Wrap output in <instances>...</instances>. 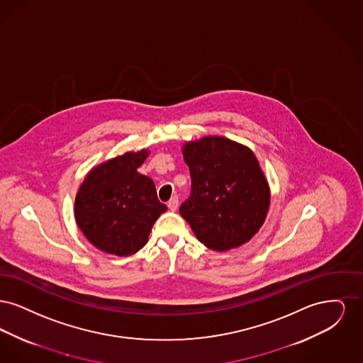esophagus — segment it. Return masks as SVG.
Wrapping results in <instances>:
<instances>
[{
  "label": "esophagus",
  "instance_id": "obj_1",
  "mask_svg": "<svg viewBox=\"0 0 363 363\" xmlns=\"http://www.w3.org/2000/svg\"><path fill=\"white\" fill-rule=\"evenodd\" d=\"M178 196H173L172 199H170V201H169V204H167V207L170 211H177V208H178Z\"/></svg>",
  "mask_w": 363,
  "mask_h": 363
}]
</instances>
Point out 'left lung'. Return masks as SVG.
Masks as SVG:
<instances>
[{
    "instance_id": "obj_1",
    "label": "left lung",
    "mask_w": 363,
    "mask_h": 363,
    "mask_svg": "<svg viewBox=\"0 0 363 363\" xmlns=\"http://www.w3.org/2000/svg\"><path fill=\"white\" fill-rule=\"evenodd\" d=\"M191 191L179 207L197 240L216 252L252 240L264 223L271 193L253 151L240 143L206 136L184 145Z\"/></svg>"
}]
</instances>
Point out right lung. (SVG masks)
<instances>
[{
	"label": "right lung",
	"instance_id": "right-lung-1",
	"mask_svg": "<svg viewBox=\"0 0 363 363\" xmlns=\"http://www.w3.org/2000/svg\"><path fill=\"white\" fill-rule=\"evenodd\" d=\"M147 156L148 151L141 150L106 160L86 174L76 194V223L102 252L135 255L167 211L157 200L154 181L138 173Z\"/></svg>",
	"mask_w": 363,
	"mask_h": 363
}]
</instances>
